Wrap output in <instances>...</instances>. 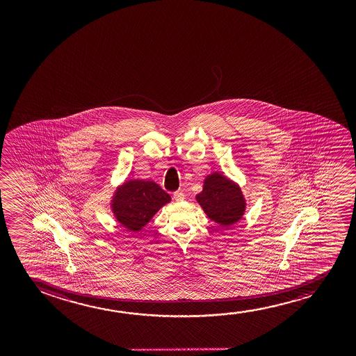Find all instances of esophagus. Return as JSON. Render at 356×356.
<instances>
[{"label":"esophagus","instance_id":"esophagus-1","mask_svg":"<svg viewBox=\"0 0 356 356\" xmlns=\"http://www.w3.org/2000/svg\"><path fill=\"white\" fill-rule=\"evenodd\" d=\"M172 198L176 202H182V200H185V193L182 191H176V192H174V195H172Z\"/></svg>","mask_w":356,"mask_h":356}]
</instances>
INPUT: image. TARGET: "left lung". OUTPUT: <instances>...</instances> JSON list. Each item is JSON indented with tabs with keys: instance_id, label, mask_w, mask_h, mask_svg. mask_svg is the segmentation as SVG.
Wrapping results in <instances>:
<instances>
[{
	"instance_id": "obj_1",
	"label": "left lung",
	"mask_w": 356,
	"mask_h": 356,
	"mask_svg": "<svg viewBox=\"0 0 356 356\" xmlns=\"http://www.w3.org/2000/svg\"><path fill=\"white\" fill-rule=\"evenodd\" d=\"M195 200L210 219L224 227L237 222L244 214L245 202L239 186L219 172L207 176Z\"/></svg>"
}]
</instances>
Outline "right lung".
I'll list each match as a JSON object with an SVG mask.
<instances>
[{
    "instance_id": "add662e5",
    "label": "right lung",
    "mask_w": 356,
    "mask_h": 356,
    "mask_svg": "<svg viewBox=\"0 0 356 356\" xmlns=\"http://www.w3.org/2000/svg\"><path fill=\"white\" fill-rule=\"evenodd\" d=\"M170 195L153 181H127L113 198V213L118 221L130 231H141Z\"/></svg>"
}]
</instances>
